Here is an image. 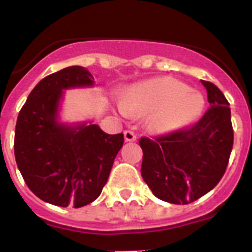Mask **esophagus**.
Returning <instances> with one entry per match:
<instances>
[{
    "label": "esophagus",
    "mask_w": 252,
    "mask_h": 252,
    "mask_svg": "<svg viewBox=\"0 0 252 252\" xmlns=\"http://www.w3.org/2000/svg\"><path fill=\"white\" fill-rule=\"evenodd\" d=\"M124 135H125V140H126V141H135V140H136V133L133 132V131L126 130L124 132Z\"/></svg>",
    "instance_id": "34e87169"
}]
</instances>
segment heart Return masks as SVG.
I'll return each mask as SVG.
<instances>
[{
    "instance_id": "obj_1",
    "label": "heart",
    "mask_w": 252,
    "mask_h": 252,
    "mask_svg": "<svg viewBox=\"0 0 252 252\" xmlns=\"http://www.w3.org/2000/svg\"><path fill=\"white\" fill-rule=\"evenodd\" d=\"M203 108V97L182 82L160 77L135 84L120 104L122 115L148 116L151 130L171 132L190 124Z\"/></svg>"
}]
</instances>
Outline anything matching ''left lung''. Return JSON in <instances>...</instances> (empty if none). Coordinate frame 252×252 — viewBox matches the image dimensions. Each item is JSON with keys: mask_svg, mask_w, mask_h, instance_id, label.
Here are the masks:
<instances>
[{"mask_svg": "<svg viewBox=\"0 0 252 252\" xmlns=\"http://www.w3.org/2000/svg\"><path fill=\"white\" fill-rule=\"evenodd\" d=\"M209 108L194 125L141 137V175L155 197L189 204L212 190L226 171L233 146L228 101L217 86L202 81Z\"/></svg>", "mask_w": 252, "mask_h": 252, "instance_id": "left-lung-1", "label": "left lung"}]
</instances>
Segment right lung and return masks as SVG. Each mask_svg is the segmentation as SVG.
Masks as SVG:
<instances>
[{
	"instance_id": "add662e5",
	"label": "right lung",
	"mask_w": 252,
	"mask_h": 252,
	"mask_svg": "<svg viewBox=\"0 0 252 252\" xmlns=\"http://www.w3.org/2000/svg\"><path fill=\"white\" fill-rule=\"evenodd\" d=\"M83 66H68L43 78L30 92L15 130V159L36 197L59 207L87 206L101 194L124 133L108 135L97 125H59L63 90L92 86Z\"/></svg>"
}]
</instances>
